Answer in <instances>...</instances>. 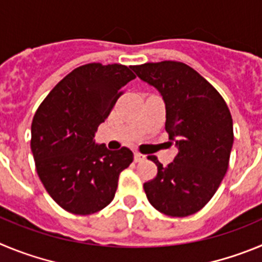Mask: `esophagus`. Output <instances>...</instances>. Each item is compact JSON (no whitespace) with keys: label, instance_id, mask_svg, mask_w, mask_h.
<instances>
[{"label":"esophagus","instance_id":"1","mask_svg":"<svg viewBox=\"0 0 262 262\" xmlns=\"http://www.w3.org/2000/svg\"><path fill=\"white\" fill-rule=\"evenodd\" d=\"M146 159V155H143V154H141V152H134V160H136V162H142V160H145Z\"/></svg>","mask_w":262,"mask_h":262}]
</instances>
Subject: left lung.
<instances>
[{"mask_svg": "<svg viewBox=\"0 0 262 262\" xmlns=\"http://www.w3.org/2000/svg\"><path fill=\"white\" fill-rule=\"evenodd\" d=\"M160 93L166 104V132L178 147L173 162L158 167L143 184L148 202L169 216H188L210 201L228 168L234 143L232 117L221 94L199 73L178 61L133 67Z\"/></svg>", "mask_w": 262, "mask_h": 262, "instance_id": "1", "label": "left lung"}]
</instances>
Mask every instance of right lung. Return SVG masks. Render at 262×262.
I'll list each match as a JSON object with an SVG mask.
<instances>
[{"instance_id": "obj_1", "label": "right lung", "mask_w": 262, "mask_h": 262, "mask_svg": "<svg viewBox=\"0 0 262 262\" xmlns=\"http://www.w3.org/2000/svg\"><path fill=\"white\" fill-rule=\"evenodd\" d=\"M134 78L125 65L86 63L61 79L37 108L31 125L36 172L63 210L87 215L114 200L133 152L128 147L111 151L94 137Z\"/></svg>"}]
</instances>
